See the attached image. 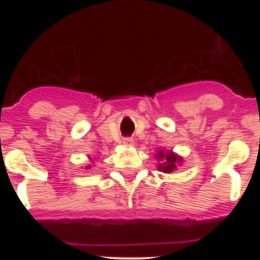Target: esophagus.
<instances>
[{"instance_id":"1","label":"esophagus","mask_w":260,"mask_h":260,"mask_svg":"<svg viewBox=\"0 0 260 260\" xmlns=\"http://www.w3.org/2000/svg\"><path fill=\"white\" fill-rule=\"evenodd\" d=\"M123 143H125L126 146H133V144H134V139H133V138H125V139H123Z\"/></svg>"}]
</instances>
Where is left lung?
Here are the masks:
<instances>
[{
  "mask_svg": "<svg viewBox=\"0 0 260 260\" xmlns=\"http://www.w3.org/2000/svg\"><path fill=\"white\" fill-rule=\"evenodd\" d=\"M157 157L164 158V164L158 165V169L164 172V173H171V172H173L174 168H176V162L181 161V158L177 157L174 153H164V151H160L157 153Z\"/></svg>",
  "mask_w": 260,
  "mask_h": 260,
  "instance_id": "1",
  "label": "left lung"
}]
</instances>
